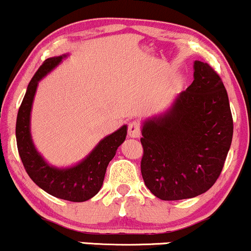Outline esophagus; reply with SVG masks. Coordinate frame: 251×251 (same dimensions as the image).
I'll return each instance as SVG.
<instances>
[{
  "label": "esophagus",
  "instance_id": "esophagus-1",
  "mask_svg": "<svg viewBox=\"0 0 251 251\" xmlns=\"http://www.w3.org/2000/svg\"><path fill=\"white\" fill-rule=\"evenodd\" d=\"M128 135L131 138H139L141 134V126H140V123L139 122H132L128 124Z\"/></svg>",
  "mask_w": 251,
  "mask_h": 251
}]
</instances>
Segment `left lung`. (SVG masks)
I'll return each mask as SVG.
<instances>
[{
	"label": "left lung",
	"instance_id": "obj_1",
	"mask_svg": "<svg viewBox=\"0 0 251 251\" xmlns=\"http://www.w3.org/2000/svg\"><path fill=\"white\" fill-rule=\"evenodd\" d=\"M194 80L164 116L143 126L141 175L165 201L203 194L216 182L230 149L232 116L221 77L194 63Z\"/></svg>",
	"mask_w": 251,
	"mask_h": 251
}]
</instances>
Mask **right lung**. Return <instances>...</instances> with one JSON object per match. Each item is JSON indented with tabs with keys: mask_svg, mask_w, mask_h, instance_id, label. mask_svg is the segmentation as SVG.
<instances>
[{
	"mask_svg": "<svg viewBox=\"0 0 251 251\" xmlns=\"http://www.w3.org/2000/svg\"><path fill=\"white\" fill-rule=\"evenodd\" d=\"M64 57L66 56L45 59L30 80L17 113V150L26 173L43 191L63 200L83 202L95 196L101 188L108 162L125 140L127 127L124 125L114 133L102 139L80 164L74 167L58 170L44 161L36 151L30 135V112L38 81L58 65Z\"/></svg>",
	"mask_w": 251,
	"mask_h": 251,
	"instance_id": "obj_1",
	"label": "right lung"
}]
</instances>
